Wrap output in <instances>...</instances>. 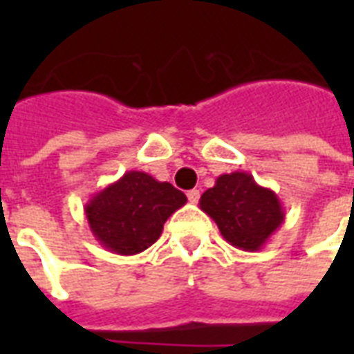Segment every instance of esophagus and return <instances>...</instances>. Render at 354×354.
Segmentation results:
<instances>
[{
	"instance_id": "1",
	"label": "esophagus",
	"mask_w": 354,
	"mask_h": 354,
	"mask_svg": "<svg viewBox=\"0 0 354 354\" xmlns=\"http://www.w3.org/2000/svg\"><path fill=\"white\" fill-rule=\"evenodd\" d=\"M187 198L191 204H196L200 200V191L198 189H191V191H187Z\"/></svg>"
}]
</instances>
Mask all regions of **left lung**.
Masks as SVG:
<instances>
[{
  "label": "left lung",
  "instance_id": "8db88e82",
  "mask_svg": "<svg viewBox=\"0 0 354 354\" xmlns=\"http://www.w3.org/2000/svg\"><path fill=\"white\" fill-rule=\"evenodd\" d=\"M200 209L216 222L232 246L244 252H259L285 222L279 196L241 171L216 178L200 196Z\"/></svg>",
  "mask_w": 354,
  "mask_h": 354
}]
</instances>
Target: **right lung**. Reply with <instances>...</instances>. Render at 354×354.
<instances>
[{
    "mask_svg": "<svg viewBox=\"0 0 354 354\" xmlns=\"http://www.w3.org/2000/svg\"><path fill=\"white\" fill-rule=\"evenodd\" d=\"M187 196L169 182L143 171L124 172L84 205L95 241L118 255H136L152 246L167 218L185 205Z\"/></svg>",
    "mask_w": 354,
    "mask_h": 354,
    "instance_id": "right-lung-1",
    "label": "right lung"
}]
</instances>
